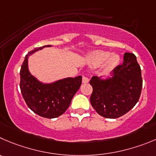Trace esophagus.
Segmentation results:
<instances>
[{
    "label": "esophagus",
    "instance_id": "34e87169",
    "mask_svg": "<svg viewBox=\"0 0 156 156\" xmlns=\"http://www.w3.org/2000/svg\"><path fill=\"white\" fill-rule=\"evenodd\" d=\"M89 78L86 75H83V79H82V82L83 83H89Z\"/></svg>",
    "mask_w": 156,
    "mask_h": 156
}]
</instances>
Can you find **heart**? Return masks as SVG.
<instances>
[{"label": "heart", "instance_id": "1", "mask_svg": "<svg viewBox=\"0 0 156 156\" xmlns=\"http://www.w3.org/2000/svg\"><path fill=\"white\" fill-rule=\"evenodd\" d=\"M106 60V66L108 67H112L119 61V57L117 55L112 54L109 52L99 50L95 52L89 58V62L92 66H99L104 63Z\"/></svg>", "mask_w": 156, "mask_h": 156}]
</instances>
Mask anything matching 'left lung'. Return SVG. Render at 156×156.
Returning <instances> with one entry per match:
<instances>
[{"mask_svg": "<svg viewBox=\"0 0 156 156\" xmlns=\"http://www.w3.org/2000/svg\"><path fill=\"white\" fill-rule=\"evenodd\" d=\"M90 84L92 106L99 115L116 119L125 115L139 101L142 87L140 66L133 53H125L123 63L116 66L111 76H94Z\"/></svg>", "mask_w": 156, "mask_h": 156, "instance_id": "left-lung-1", "label": "left lung"}]
</instances>
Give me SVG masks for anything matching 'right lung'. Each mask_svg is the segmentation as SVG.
Segmentation results:
<instances>
[{
  "instance_id": "right-lung-1",
  "label": "right lung",
  "mask_w": 156,
  "mask_h": 156,
  "mask_svg": "<svg viewBox=\"0 0 156 156\" xmlns=\"http://www.w3.org/2000/svg\"><path fill=\"white\" fill-rule=\"evenodd\" d=\"M44 46L35 48L25 57L20 69V88L28 107L35 113L47 119L57 118L66 112L73 97L80 87L82 76L67 77L50 83H44L30 73L28 57Z\"/></svg>"
}]
</instances>
